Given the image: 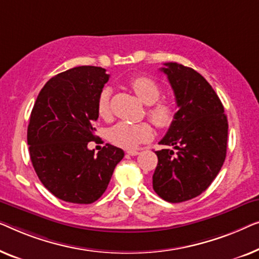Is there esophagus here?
Here are the masks:
<instances>
[{"label":"esophagus","instance_id":"34e87169","mask_svg":"<svg viewBox=\"0 0 259 259\" xmlns=\"http://www.w3.org/2000/svg\"><path fill=\"white\" fill-rule=\"evenodd\" d=\"M126 154L130 155V156H137L138 154H140V151H138V150H128V151H126Z\"/></svg>","mask_w":259,"mask_h":259}]
</instances>
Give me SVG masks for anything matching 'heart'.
Listing matches in <instances>:
<instances>
[{"instance_id": "heart-1", "label": "heart", "mask_w": 259, "mask_h": 259, "mask_svg": "<svg viewBox=\"0 0 259 259\" xmlns=\"http://www.w3.org/2000/svg\"><path fill=\"white\" fill-rule=\"evenodd\" d=\"M131 88L137 97L149 105L147 114L150 121L159 129H165L172 124L176 109L170 101L161 98L162 89L158 83L147 76H138L131 81ZM97 111L102 118L108 119L111 116L110 92L103 89L97 101ZM152 137V128L147 122L133 123L121 122L109 131V140L112 144L124 149H134L138 144L147 142Z\"/></svg>"}]
</instances>
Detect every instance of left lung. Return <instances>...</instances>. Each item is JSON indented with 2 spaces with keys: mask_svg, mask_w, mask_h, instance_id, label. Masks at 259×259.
<instances>
[{
  "mask_svg": "<svg viewBox=\"0 0 259 259\" xmlns=\"http://www.w3.org/2000/svg\"><path fill=\"white\" fill-rule=\"evenodd\" d=\"M161 70L178 111L159 142L166 149L155 151L158 163L152 188L164 201L181 203L205 191L220 172L227 156L228 118L220 97L199 72L175 62Z\"/></svg>",
  "mask_w": 259,
  "mask_h": 259,
  "instance_id": "obj_1",
  "label": "left lung"
}]
</instances>
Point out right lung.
I'll use <instances>...</instances> for the list:
<instances>
[{
	"instance_id": "right-lung-1",
	"label": "right lung",
	"mask_w": 259,
	"mask_h": 259,
	"mask_svg": "<svg viewBox=\"0 0 259 259\" xmlns=\"http://www.w3.org/2000/svg\"><path fill=\"white\" fill-rule=\"evenodd\" d=\"M109 75L82 65L50 78L39 92L28 125L29 154L42 184L57 198L76 204L97 201L107 190L122 149L105 144L97 155V101Z\"/></svg>"
}]
</instances>
